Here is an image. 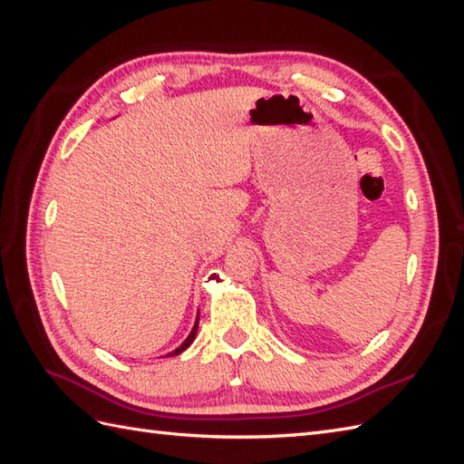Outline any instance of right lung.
<instances>
[{
	"instance_id": "right-lung-1",
	"label": "right lung",
	"mask_w": 464,
	"mask_h": 464,
	"mask_svg": "<svg viewBox=\"0 0 464 464\" xmlns=\"http://www.w3.org/2000/svg\"><path fill=\"white\" fill-rule=\"evenodd\" d=\"M198 327H199V314H198V319H195V325H193L191 333L188 334V339H186L184 343H181L176 350H172V353H168L166 356H176V354H181V353H184L186 348H189V344L195 341V334H198Z\"/></svg>"
}]
</instances>
